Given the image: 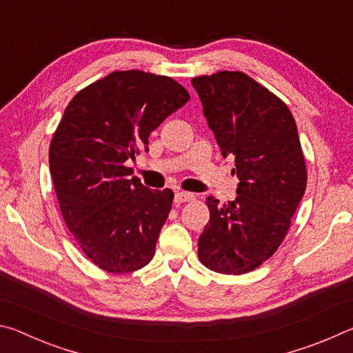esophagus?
<instances>
[{
    "instance_id": "34e87169",
    "label": "esophagus",
    "mask_w": 353,
    "mask_h": 353,
    "mask_svg": "<svg viewBox=\"0 0 353 353\" xmlns=\"http://www.w3.org/2000/svg\"><path fill=\"white\" fill-rule=\"evenodd\" d=\"M194 199L193 193H187V191H177L174 196V202L176 204H182V202H190Z\"/></svg>"
}]
</instances>
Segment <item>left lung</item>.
I'll list each match as a JSON object with an SVG mask.
<instances>
[{"label":"left lung","instance_id":"obj_1","mask_svg":"<svg viewBox=\"0 0 353 353\" xmlns=\"http://www.w3.org/2000/svg\"><path fill=\"white\" fill-rule=\"evenodd\" d=\"M191 83L223 157L235 159L236 198L205 199L210 221L198 241L202 265L246 274L276 252L307 188L297 126L282 99L241 71L198 76Z\"/></svg>","mask_w":353,"mask_h":353}]
</instances>
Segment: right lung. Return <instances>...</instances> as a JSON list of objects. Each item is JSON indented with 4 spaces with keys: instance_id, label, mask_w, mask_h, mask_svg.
Listing matches in <instances>:
<instances>
[{
    "instance_id": "add662e5",
    "label": "right lung",
    "mask_w": 353,
    "mask_h": 353,
    "mask_svg": "<svg viewBox=\"0 0 353 353\" xmlns=\"http://www.w3.org/2000/svg\"><path fill=\"white\" fill-rule=\"evenodd\" d=\"M190 99L168 76L113 71L70 101L50 145V171L65 224L101 270L126 274L152 260L174 193L129 177V159Z\"/></svg>"
}]
</instances>
